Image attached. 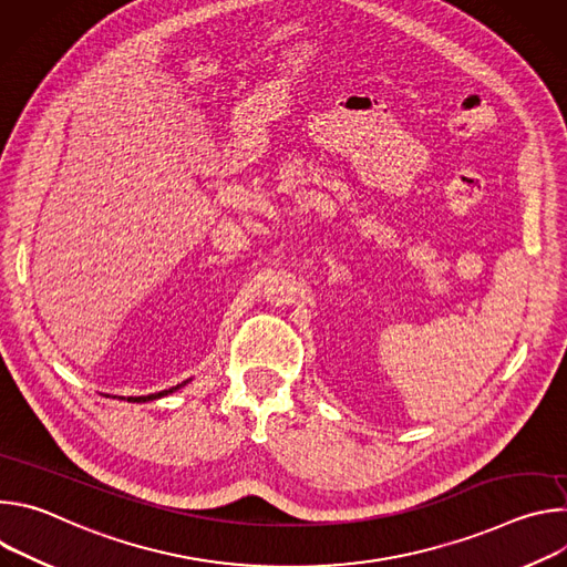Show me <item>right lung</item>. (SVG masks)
Returning <instances> with one entry per match:
<instances>
[{"label": "right lung", "instance_id": "right-lung-1", "mask_svg": "<svg viewBox=\"0 0 567 567\" xmlns=\"http://www.w3.org/2000/svg\"><path fill=\"white\" fill-rule=\"evenodd\" d=\"M179 388V385H177ZM177 388H171V390H164V392H154V394H147V396H127V401H150V399H158V396H164V394H168V392H173V390H177Z\"/></svg>", "mask_w": 567, "mask_h": 567}]
</instances>
